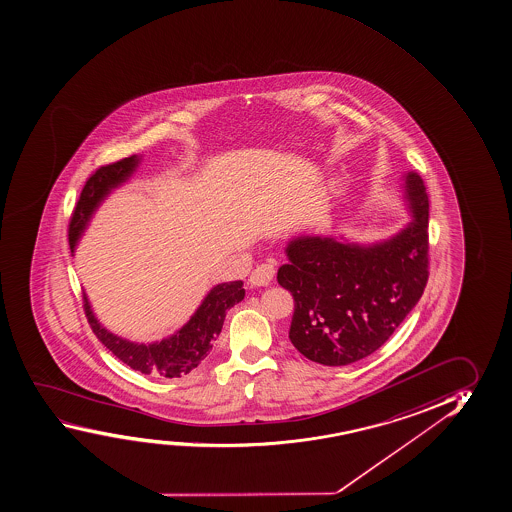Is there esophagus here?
<instances>
[{
  "mask_svg": "<svg viewBox=\"0 0 512 512\" xmlns=\"http://www.w3.org/2000/svg\"><path fill=\"white\" fill-rule=\"evenodd\" d=\"M274 275V261H265V263H261V265H258V267L252 270L249 283H251L252 286H267V284L274 279Z\"/></svg>",
  "mask_w": 512,
  "mask_h": 512,
  "instance_id": "1",
  "label": "esophagus"
}]
</instances>
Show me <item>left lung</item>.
<instances>
[{"instance_id": "left-lung-1", "label": "left lung", "mask_w": 512, "mask_h": 512, "mask_svg": "<svg viewBox=\"0 0 512 512\" xmlns=\"http://www.w3.org/2000/svg\"><path fill=\"white\" fill-rule=\"evenodd\" d=\"M412 221L394 237L355 244L344 238H293L277 281L295 300L290 341L323 366H348L387 343L428 283L429 199L417 173H406Z\"/></svg>"}]
</instances>
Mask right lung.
<instances>
[{
	"mask_svg": "<svg viewBox=\"0 0 512 512\" xmlns=\"http://www.w3.org/2000/svg\"><path fill=\"white\" fill-rule=\"evenodd\" d=\"M139 164L138 155H130L122 161L107 164L97 169L84 184L74 214L70 217V251H76L77 240L81 238L93 212L107 198V194L125 184ZM245 297L244 283H222L214 286L203 298L201 306L192 314L191 320L175 334L155 341V343H134L129 339L109 332L92 311L88 297L84 293V313L95 336L107 350L116 355V359L132 367L139 373L161 378H180L191 373L192 369L206 359L221 334L222 323L231 307L242 302Z\"/></svg>",
	"mask_w": 512,
	"mask_h": 512,
	"instance_id": "add662e5",
	"label": "right lung"
}]
</instances>
